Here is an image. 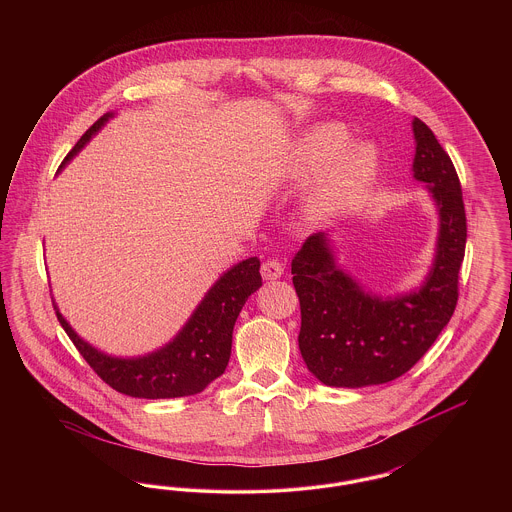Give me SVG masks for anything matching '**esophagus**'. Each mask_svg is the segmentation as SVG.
Listing matches in <instances>:
<instances>
[{
	"label": "esophagus",
	"instance_id": "obj_1",
	"mask_svg": "<svg viewBox=\"0 0 512 512\" xmlns=\"http://www.w3.org/2000/svg\"><path fill=\"white\" fill-rule=\"evenodd\" d=\"M261 274H263L265 280H276L284 274V265L276 259H268L261 265Z\"/></svg>",
	"mask_w": 512,
	"mask_h": 512
}]
</instances>
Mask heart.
Here are the masks:
<instances>
[{
  "instance_id": "b5f03b06",
  "label": "heart",
  "mask_w": 512,
  "mask_h": 512,
  "mask_svg": "<svg viewBox=\"0 0 512 512\" xmlns=\"http://www.w3.org/2000/svg\"><path fill=\"white\" fill-rule=\"evenodd\" d=\"M349 132L334 122L309 128L295 157V174L311 178L318 172L305 209L313 220L334 217L365 194L378 174V153L370 144H347Z\"/></svg>"
}]
</instances>
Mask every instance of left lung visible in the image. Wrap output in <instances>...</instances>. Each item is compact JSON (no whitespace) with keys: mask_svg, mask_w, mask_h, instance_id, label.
Returning a JSON list of instances; mask_svg holds the SVG:
<instances>
[{"mask_svg":"<svg viewBox=\"0 0 512 512\" xmlns=\"http://www.w3.org/2000/svg\"><path fill=\"white\" fill-rule=\"evenodd\" d=\"M413 132L414 178L428 184L439 211L438 249L426 282L416 292L386 299L365 293L336 265L324 232L309 236L293 257L299 351L326 386L363 388L403 376L455 313L466 245L461 182L434 132L420 119H414Z\"/></svg>","mask_w":512,"mask_h":512,"instance_id":"1","label":"left lung"}]
</instances>
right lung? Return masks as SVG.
Wrapping results in <instances>:
<instances>
[{"mask_svg":"<svg viewBox=\"0 0 512 512\" xmlns=\"http://www.w3.org/2000/svg\"><path fill=\"white\" fill-rule=\"evenodd\" d=\"M113 117H99L63 159L59 171L90 142L99 128ZM261 261L249 257L224 272L197 305L194 315L165 347L138 359L109 357L76 336L53 303L57 320L73 340L78 353L113 390L142 399H169L195 395L224 372L232 349V332L247 297L261 288Z\"/></svg>","mask_w":512,"mask_h":512,"instance_id":"add662e5","label":"right lung"}]
</instances>
